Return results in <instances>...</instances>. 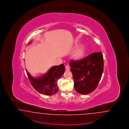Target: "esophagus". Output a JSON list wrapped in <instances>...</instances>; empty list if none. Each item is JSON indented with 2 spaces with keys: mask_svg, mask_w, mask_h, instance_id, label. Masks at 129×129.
I'll return each instance as SVG.
<instances>
[{
  "mask_svg": "<svg viewBox=\"0 0 129 129\" xmlns=\"http://www.w3.org/2000/svg\"><path fill=\"white\" fill-rule=\"evenodd\" d=\"M65 68H66V70H70V67L69 65H67L65 67Z\"/></svg>",
  "mask_w": 129,
  "mask_h": 129,
  "instance_id": "esophagus-1",
  "label": "esophagus"
}]
</instances>
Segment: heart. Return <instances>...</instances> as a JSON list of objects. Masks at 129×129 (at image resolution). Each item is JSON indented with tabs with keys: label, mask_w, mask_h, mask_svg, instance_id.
Wrapping results in <instances>:
<instances>
[{
	"label": "heart",
	"mask_w": 129,
	"mask_h": 129,
	"mask_svg": "<svg viewBox=\"0 0 129 129\" xmlns=\"http://www.w3.org/2000/svg\"><path fill=\"white\" fill-rule=\"evenodd\" d=\"M85 52V47L84 45H81L77 47L74 51L72 57L76 59H80L84 57Z\"/></svg>",
	"instance_id": "obj_1"
}]
</instances>
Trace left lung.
Returning a JSON list of instances; mask_svg holds the SVG:
<instances>
[{
	"label": "left lung",
	"mask_w": 129,
	"mask_h": 129,
	"mask_svg": "<svg viewBox=\"0 0 129 129\" xmlns=\"http://www.w3.org/2000/svg\"><path fill=\"white\" fill-rule=\"evenodd\" d=\"M70 65L78 93L89 94L96 89L104 70L102 52H94L79 60H71Z\"/></svg>",
	"instance_id": "left-lung-1"
}]
</instances>
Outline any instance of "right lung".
Returning a JSON list of instances; mask_svg holds the SVG:
<instances>
[{
	"label": "right lung",
	"mask_w": 129,
	"mask_h": 129,
	"mask_svg": "<svg viewBox=\"0 0 129 129\" xmlns=\"http://www.w3.org/2000/svg\"><path fill=\"white\" fill-rule=\"evenodd\" d=\"M65 70V66L63 64L53 66L46 73L37 78L32 77L27 70L26 71L30 84L36 91L42 94L52 95L58 91L57 82Z\"/></svg>",
	"instance_id": "obj_1"
}]
</instances>
